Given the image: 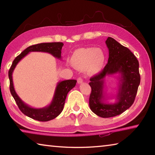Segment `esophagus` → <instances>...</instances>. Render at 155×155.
<instances>
[{
  "mask_svg": "<svg viewBox=\"0 0 155 155\" xmlns=\"http://www.w3.org/2000/svg\"><path fill=\"white\" fill-rule=\"evenodd\" d=\"M77 83H78V84L82 83H83V79H82V78H81V77L78 78V79H77Z\"/></svg>",
  "mask_w": 155,
  "mask_h": 155,
  "instance_id": "34e87169",
  "label": "esophagus"
}]
</instances>
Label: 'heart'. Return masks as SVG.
<instances>
[{
    "label": "heart",
    "instance_id": "1",
    "mask_svg": "<svg viewBox=\"0 0 155 155\" xmlns=\"http://www.w3.org/2000/svg\"><path fill=\"white\" fill-rule=\"evenodd\" d=\"M105 53L100 48H81L73 52L70 61L73 67L88 75H95L103 69Z\"/></svg>",
    "mask_w": 155,
    "mask_h": 155
}]
</instances>
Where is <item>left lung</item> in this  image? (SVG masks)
Wrapping results in <instances>:
<instances>
[{
    "label": "left lung",
    "mask_w": 155,
    "mask_h": 155,
    "mask_svg": "<svg viewBox=\"0 0 155 155\" xmlns=\"http://www.w3.org/2000/svg\"><path fill=\"white\" fill-rule=\"evenodd\" d=\"M105 43L109 49L108 62L103 71L90 78L89 83L91 88L90 109L104 118L116 116L129 108L134 103L140 83L139 61L133 52L110 37ZM115 74H119V89L115 103L110 104L104 90L105 78Z\"/></svg>",
    "instance_id": "1"
}]
</instances>
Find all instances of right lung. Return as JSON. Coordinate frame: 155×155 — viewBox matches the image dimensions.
I'll list each match as a JSON object with an SVG mask.
<instances>
[{"label": "right lung", "instance_id": "right-lung-1", "mask_svg": "<svg viewBox=\"0 0 155 155\" xmlns=\"http://www.w3.org/2000/svg\"><path fill=\"white\" fill-rule=\"evenodd\" d=\"M64 46L62 42H51V43H41L35 45L30 46L22 51L18 57H15L12 63V65L9 70V78L10 82V92L14 97L15 103L19 109L23 114L35 120L41 122H46L53 120L61 114L64 109L65 101L67 94L75 87L77 81L76 80H65L59 81L57 83L55 91L51 103L48 106L43 108H33L24 101H22L17 93L15 92L14 83H13L12 74L13 72L16 67L17 64L21 59L31 52H48L58 59H61V49Z\"/></svg>", "mask_w": 155, "mask_h": 155}]
</instances>
